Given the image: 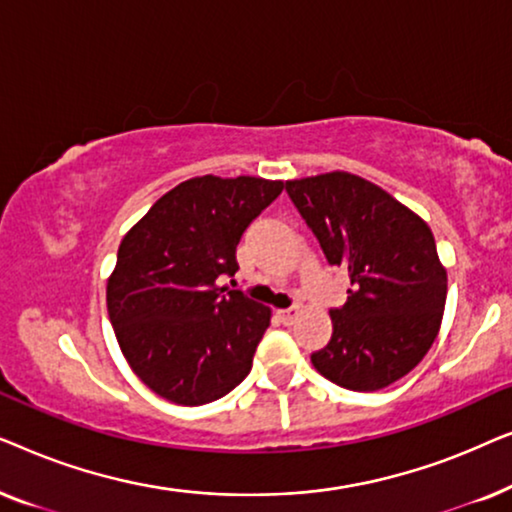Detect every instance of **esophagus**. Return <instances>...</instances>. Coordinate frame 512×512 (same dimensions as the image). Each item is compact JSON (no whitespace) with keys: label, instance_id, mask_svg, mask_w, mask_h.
I'll return each mask as SVG.
<instances>
[{"label":"esophagus","instance_id":"1","mask_svg":"<svg viewBox=\"0 0 512 512\" xmlns=\"http://www.w3.org/2000/svg\"><path fill=\"white\" fill-rule=\"evenodd\" d=\"M277 314H279V319H282L284 324L289 326V324H293V321H296V317H298V307H286V310H279Z\"/></svg>","mask_w":512,"mask_h":512}]
</instances>
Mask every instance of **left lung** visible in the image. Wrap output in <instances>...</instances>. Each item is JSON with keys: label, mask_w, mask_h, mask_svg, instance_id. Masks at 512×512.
<instances>
[{"label": "left lung", "mask_w": 512, "mask_h": 512, "mask_svg": "<svg viewBox=\"0 0 512 512\" xmlns=\"http://www.w3.org/2000/svg\"><path fill=\"white\" fill-rule=\"evenodd\" d=\"M328 263L345 268L347 303L331 310V342L312 354L326 380L377 391L408 375L440 331L447 270L422 216L352 172L286 181Z\"/></svg>", "instance_id": "left-lung-1"}]
</instances>
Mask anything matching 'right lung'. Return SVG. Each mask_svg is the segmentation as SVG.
<instances>
[{"label": "right lung", "instance_id": "right-lung-1", "mask_svg": "<svg viewBox=\"0 0 512 512\" xmlns=\"http://www.w3.org/2000/svg\"><path fill=\"white\" fill-rule=\"evenodd\" d=\"M284 191L263 177L181 181L121 240L107 279L118 347L165 401L205 405L249 375L272 310L221 286L251 221Z\"/></svg>", "mask_w": 512, "mask_h": 512}]
</instances>
